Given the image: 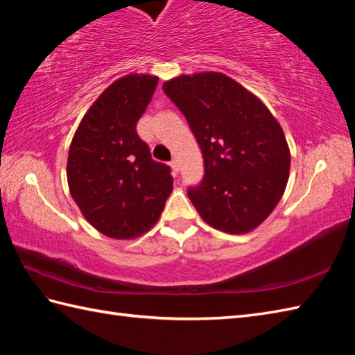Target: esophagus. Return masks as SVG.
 I'll return each instance as SVG.
<instances>
[{"label":"esophagus","instance_id":"34e87169","mask_svg":"<svg viewBox=\"0 0 355 355\" xmlns=\"http://www.w3.org/2000/svg\"><path fill=\"white\" fill-rule=\"evenodd\" d=\"M169 164H171V168L173 169V172H178V171H180V164H178V160H177V158H172Z\"/></svg>","mask_w":355,"mask_h":355}]
</instances>
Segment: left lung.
<instances>
[{
	"instance_id": "left-lung-1",
	"label": "left lung",
	"mask_w": 355,
	"mask_h": 355,
	"mask_svg": "<svg viewBox=\"0 0 355 355\" xmlns=\"http://www.w3.org/2000/svg\"><path fill=\"white\" fill-rule=\"evenodd\" d=\"M183 112L205 158V175L187 195L202 220L245 233L266 220L288 182L290 149L281 125L258 97L223 73L163 84Z\"/></svg>"
}]
</instances>
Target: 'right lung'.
Here are the masks:
<instances>
[{"mask_svg":"<svg viewBox=\"0 0 355 355\" xmlns=\"http://www.w3.org/2000/svg\"><path fill=\"white\" fill-rule=\"evenodd\" d=\"M158 84L128 74L97 97L74 134L67 178L73 200L94 229L116 239L135 238L160 218L172 192L171 168L150 157L135 126Z\"/></svg>","mask_w":355,"mask_h":355,"instance_id":"1","label":"right lung"}]
</instances>
